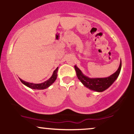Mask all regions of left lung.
I'll list each match as a JSON object with an SVG mask.
<instances>
[{
	"mask_svg": "<svg viewBox=\"0 0 134 134\" xmlns=\"http://www.w3.org/2000/svg\"><path fill=\"white\" fill-rule=\"evenodd\" d=\"M121 67V62H120V66L118 70L114 74L106 78H89L88 77L84 76L81 72V70L74 65L75 70L76 72V75L78 79L80 80L81 82L84 85V86L88 87L90 90L95 91L98 92H102L108 88L114 82L116 79L119 74L120 72Z\"/></svg>",
	"mask_w": 134,
	"mask_h": 134,
	"instance_id": "left-lung-1",
	"label": "left lung"
}]
</instances>
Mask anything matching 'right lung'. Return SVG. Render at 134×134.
Segmentation results:
<instances>
[{
    "label": "right lung",
    "instance_id": "obj_1",
    "mask_svg": "<svg viewBox=\"0 0 134 134\" xmlns=\"http://www.w3.org/2000/svg\"><path fill=\"white\" fill-rule=\"evenodd\" d=\"M57 71H58V67L53 71V74L51 77L48 80H47L45 82L41 83V84H33V83H30L26 82V81H23L21 79H19L20 81H21V82L23 84H24V85H26V86L30 87V88L33 89V90H44V89L47 88L50 86L51 84H53L55 82V81L57 79Z\"/></svg>",
    "mask_w": 134,
    "mask_h": 134
}]
</instances>
